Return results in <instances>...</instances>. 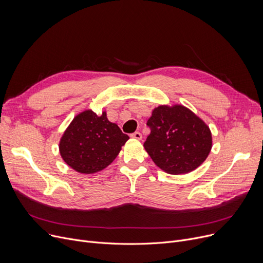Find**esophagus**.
Here are the masks:
<instances>
[{
    "label": "esophagus",
    "instance_id": "1",
    "mask_svg": "<svg viewBox=\"0 0 263 263\" xmlns=\"http://www.w3.org/2000/svg\"><path fill=\"white\" fill-rule=\"evenodd\" d=\"M130 136L132 137V139H134V140H139V141L142 140V134H141V132H139V131L132 133Z\"/></svg>",
    "mask_w": 263,
    "mask_h": 263
}]
</instances>
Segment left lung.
Instances as JSON below:
<instances>
[{"instance_id":"left-lung-1","label":"left lung","mask_w":263,"mask_h":263,"mask_svg":"<svg viewBox=\"0 0 263 263\" xmlns=\"http://www.w3.org/2000/svg\"><path fill=\"white\" fill-rule=\"evenodd\" d=\"M150 134L145 150L158 167L181 175L196 170L208 158L212 134L205 122L181 104L159 105L147 121Z\"/></svg>"}]
</instances>
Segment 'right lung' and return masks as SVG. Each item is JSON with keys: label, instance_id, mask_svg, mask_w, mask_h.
<instances>
[{"label": "right lung", "instance_id": "obj_1", "mask_svg": "<svg viewBox=\"0 0 263 263\" xmlns=\"http://www.w3.org/2000/svg\"><path fill=\"white\" fill-rule=\"evenodd\" d=\"M129 136L110 122L106 112L91 109L79 113L60 141V154L67 165L80 174L98 173L112 163Z\"/></svg>", "mask_w": 263, "mask_h": 263}]
</instances>
